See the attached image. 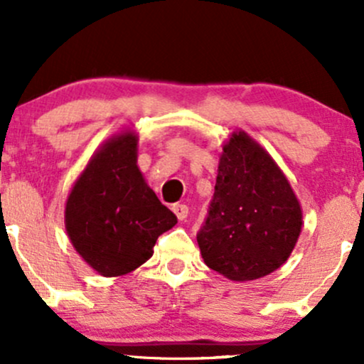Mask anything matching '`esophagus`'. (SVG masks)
Returning <instances> with one entry per match:
<instances>
[{"mask_svg": "<svg viewBox=\"0 0 364 364\" xmlns=\"http://www.w3.org/2000/svg\"><path fill=\"white\" fill-rule=\"evenodd\" d=\"M173 213L177 215L178 220H186L187 218V213H189V208H187V205H181V203H177V205H173Z\"/></svg>", "mask_w": 364, "mask_h": 364, "instance_id": "1", "label": "esophagus"}]
</instances>
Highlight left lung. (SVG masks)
<instances>
[{
  "label": "left lung",
  "mask_w": 364,
  "mask_h": 364,
  "mask_svg": "<svg viewBox=\"0 0 364 364\" xmlns=\"http://www.w3.org/2000/svg\"><path fill=\"white\" fill-rule=\"evenodd\" d=\"M300 230L302 208L288 178L260 144L234 132L198 232L205 264L232 281L259 279L288 260Z\"/></svg>",
  "instance_id": "left-lung-1"
}]
</instances>
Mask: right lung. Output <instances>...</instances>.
I'll return each instance as SVG.
<instances>
[{
    "mask_svg": "<svg viewBox=\"0 0 364 364\" xmlns=\"http://www.w3.org/2000/svg\"><path fill=\"white\" fill-rule=\"evenodd\" d=\"M136 135H114L88 161L65 203L76 252L105 277L123 276L152 257L156 240L177 224L136 166Z\"/></svg>",
    "mask_w": 364,
    "mask_h": 364,
    "instance_id": "obj_1",
    "label": "right lung"
}]
</instances>
